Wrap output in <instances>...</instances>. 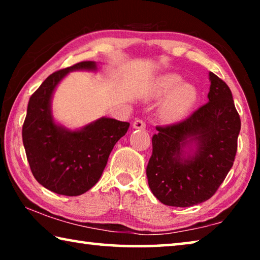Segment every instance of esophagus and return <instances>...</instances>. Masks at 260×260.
Returning a JSON list of instances; mask_svg holds the SVG:
<instances>
[{"instance_id":"34e87169","label":"esophagus","mask_w":260,"mask_h":260,"mask_svg":"<svg viewBox=\"0 0 260 260\" xmlns=\"http://www.w3.org/2000/svg\"><path fill=\"white\" fill-rule=\"evenodd\" d=\"M144 127H146V122H144L143 120L138 119L133 122V128H135V129H143Z\"/></svg>"}]
</instances>
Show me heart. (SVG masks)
<instances>
[{"label":"heart","instance_id":"heart-1","mask_svg":"<svg viewBox=\"0 0 260 260\" xmlns=\"http://www.w3.org/2000/svg\"><path fill=\"white\" fill-rule=\"evenodd\" d=\"M150 95L155 99L166 98L159 108V118L166 124L178 122L190 111L197 100V89L190 82L182 81L181 74H161L153 81Z\"/></svg>","mask_w":260,"mask_h":260}]
</instances>
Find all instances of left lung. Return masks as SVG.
<instances>
[{
    "instance_id": "8db88e82",
    "label": "left lung",
    "mask_w": 260,
    "mask_h": 260,
    "mask_svg": "<svg viewBox=\"0 0 260 260\" xmlns=\"http://www.w3.org/2000/svg\"><path fill=\"white\" fill-rule=\"evenodd\" d=\"M209 102L186 120L157 127L147 166L148 183L162 204L187 208L214 195L232 169L241 119L232 91L209 73Z\"/></svg>"
}]
</instances>
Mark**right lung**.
I'll list each match as a JSON object with an SVG mask.
<instances>
[{"label":"right lung","mask_w":260,"mask_h":260,"mask_svg":"<svg viewBox=\"0 0 260 260\" xmlns=\"http://www.w3.org/2000/svg\"><path fill=\"white\" fill-rule=\"evenodd\" d=\"M72 71H98L96 61H81L50 74L30 96L23 125V143L30 171L50 191L78 196L96 184L114 144L129 122L102 117L79 129L56 122L51 101L56 87Z\"/></svg>","instance_id":"1"}]
</instances>
